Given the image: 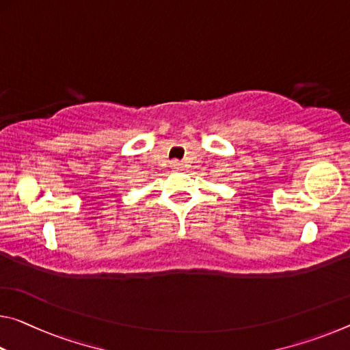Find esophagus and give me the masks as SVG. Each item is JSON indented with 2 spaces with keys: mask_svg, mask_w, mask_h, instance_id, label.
Listing matches in <instances>:
<instances>
[{
  "mask_svg": "<svg viewBox=\"0 0 350 350\" xmlns=\"http://www.w3.org/2000/svg\"><path fill=\"white\" fill-rule=\"evenodd\" d=\"M179 166H180L179 162H173V168H174V170H179Z\"/></svg>",
  "mask_w": 350,
  "mask_h": 350,
  "instance_id": "esophagus-1",
  "label": "esophagus"
}]
</instances>
